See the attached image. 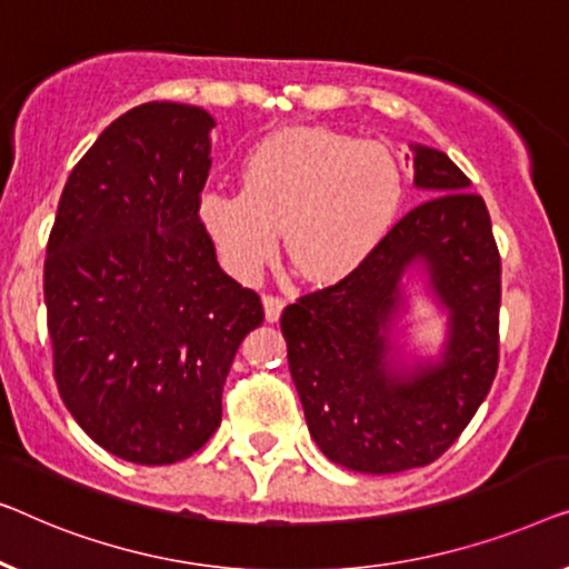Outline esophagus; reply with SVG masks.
Here are the masks:
<instances>
[{
	"instance_id": "obj_1",
	"label": "esophagus",
	"mask_w": 569,
	"mask_h": 569,
	"mask_svg": "<svg viewBox=\"0 0 569 569\" xmlns=\"http://www.w3.org/2000/svg\"><path fill=\"white\" fill-rule=\"evenodd\" d=\"M262 307H266L268 322H278V319H281L286 301L281 299V296H266V299H262Z\"/></svg>"
}]
</instances>
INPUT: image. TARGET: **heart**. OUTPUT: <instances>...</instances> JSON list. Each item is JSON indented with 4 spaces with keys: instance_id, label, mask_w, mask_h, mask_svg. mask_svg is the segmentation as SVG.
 <instances>
[{
    "instance_id": "heart-1",
    "label": "heart",
    "mask_w": 569,
    "mask_h": 569,
    "mask_svg": "<svg viewBox=\"0 0 569 569\" xmlns=\"http://www.w3.org/2000/svg\"><path fill=\"white\" fill-rule=\"evenodd\" d=\"M402 198L389 149L319 126H291L252 143L239 190H206L198 221L237 281L254 283L278 254L311 283H335L368 260Z\"/></svg>"
}]
</instances>
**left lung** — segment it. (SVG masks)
<instances>
[{"mask_svg": "<svg viewBox=\"0 0 569 569\" xmlns=\"http://www.w3.org/2000/svg\"><path fill=\"white\" fill-rule=\"evenodd\" d=\"M410 149L415 186L428 201L399 219L361 268L301 296L281 317L311 438L327 459L363 475L436 461L498 373L500 252L490 213L443 151ZM412 269L429 276V292L447 311V340L438 359L407 365L390 327Z\"/></svg>", "mask_w": 569, "mask_h": 569, "instance_id": "obj_1", "label": "left lung"}]
</instances>
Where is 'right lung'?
Segmentation results:
<instances>
[{
	"instance_id": "add662e5",
	"label": "right lung",
	"mask_w": 569,
	"mask_h": 569,
	"mask_svg": "<svg viewBox=\"0 0 569 569\" xmlns=\"http://www.w3.org/2000/svg\"><path fill=\"white\" fill-rule=\"evenodd\" d=\"M203 108L143 102L63 186L43 296L59 395L94 443L162 467L221 426V391L260 296L223 273L198 221L211 170Z\"/></svg>"
}]
</instances>
